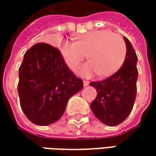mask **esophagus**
Here are the masks:
<instances>
[{"label":"esophagus","instance_id":"34e87169","mask_svg":"<svg viewBox=\"0 0 156 156\" xmlns=\"http://www.w3.org/2000/svg\"><path fill=\"white\" fill-rule=\"evenodd\" d=\"M88 84H89V81H83V86L84 87H87Z\"/></svg>","mask_w":156,"mask_h":156}]
</instances>
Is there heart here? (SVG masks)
<instances>
[{"mask_svg":"<svg viewBox=\"0 0 156 156\" xmlns=\"http://www.w3.org/2000/svg\"><path fill=\"white\" fill-rule=\"evenodd\" d=\"M59 51L70 69L75 68L87 55L88 62L75 69L78 75L105 77L120 69L125 60L127 47L119 34L110 30H94L81 34L76 41H66Z\"/></svg>","mask_w":156,"mask_h":156,"instance_id":"b5f03b06","label":"heart"}]
</instances>
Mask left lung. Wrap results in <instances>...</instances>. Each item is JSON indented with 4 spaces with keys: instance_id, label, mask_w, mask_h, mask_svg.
Returning <instances> with one entry per match:
<instances>
[{
    "instance_id": "8db88e82",
    "label": "left lung",
    "mask_w": 156,
    "mask_h": 156,
    "mask_svg": "<svg viewBox=\"0 0 156 156\" xmlns=\"http://www.w3.org/2000/svg\"><path fill=\"white\" fill-rule=\"evenodd\" d=\"M127 54L122 66L114 75L101 81H91L97 91L96 98L90 104L94 115L107 126L122 123L131 113L136 96L138 78L137 55L131 42L123 38Z\"/></svg>"
}]
</instances>
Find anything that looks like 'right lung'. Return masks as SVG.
Masks as SVG:
<instances>
[{"mask_svg":"<svg viewBox=\"0 0 156 156\" xmlns=\"http://www.w3.org/2000/svg\"><path fill=\"white\" fill-rule=\"evenodd\" d=\"M82 87V81L70 71L57 48L37 43L25 53L19 69L18 94L31 122L40 126L55 122L69 98Z\"/></svg>","mask_w":156,"mask_h":156,"instance_id":"add662e5","label":"right lung"}]
</instances>
